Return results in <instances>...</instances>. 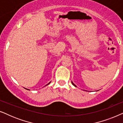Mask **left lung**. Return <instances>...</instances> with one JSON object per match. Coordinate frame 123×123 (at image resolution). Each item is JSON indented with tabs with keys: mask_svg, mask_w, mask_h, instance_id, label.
<instances>
[{
	"mask_svg": "<svg viewBox=\"0 0 123 123\" xmlns=\"http://www.w3.org/2000/svg\"><path fill=\"white\" fill-rule=\"evenodd\" d=\"M72 85H73L74 86H75V87H77V86H75V85H74V83H73V82H72Z\"/></svg>",
	"mask_w": 123,
	"mask_h": 123,
	"instance_id": "1",
	"label": "left lung"
}]
</instances>
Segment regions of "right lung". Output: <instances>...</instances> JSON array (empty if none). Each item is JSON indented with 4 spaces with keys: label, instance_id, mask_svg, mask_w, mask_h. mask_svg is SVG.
<instances>
[{
    "label": "right lung",
    "instance_id": "add662e5",
    "mask_svg": "<svg viewBox=\"0 0 123 123\" xmlns=\"http://www.w3.org/2000/svg\"><path fill=\"white\" fill-rule=\"evenodd\" d=\"M50 82H49V83H48V84H47V85H46V86H47V85H49V84H50Z\"/></svg>",
    "mask_w": 123,
    "mask_h": 123
}]
</instances>
